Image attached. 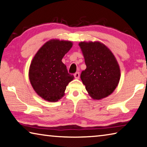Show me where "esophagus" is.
<instances>
[{"mask_svg": "<svg viewBox=\"0 0 147 147\" xmlns=\"http://www.w3.org/2000/svg\"><path fill=\"white\" fill-rule=\"evenodd\" d=\"M79 76H80V74H79V72H76V73L74 74V77H75L76 79H79Z\"/></svg>", "mask_w": 147, "mask_h": 147, "instance_id": "34e87169", "label": "esophagus"}]
</instances>
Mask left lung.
Here are the masks:
<instances>
[{
    "mask_svg": "<svg viewBox=\"0 0 147 147\" xmlns=\"http://www.w3.org/2000/svg\"><path fill=\"white\" fill-rule=\"evenodd\" d=\"M86 68L81 79L88 94L94 99H101L111 94L120 79V68L109 48L100 42H81Z\"/></svg>",
    "mask_w": 147,
    "mask_h": 147,
    "instance_id": "1",
    "label": "left lung"
}]
</instances>
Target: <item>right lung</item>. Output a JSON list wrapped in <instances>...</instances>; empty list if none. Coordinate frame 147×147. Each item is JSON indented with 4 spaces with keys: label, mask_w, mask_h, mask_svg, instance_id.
Segmentation results:
<instances>
[{
    "label": "right lung",
    "mask_w": 147,
    "mask_h": 147,
    "mask_svg": "<svg viewBox=\"0 0 147 147\" xmlns=\"http://www.w3.org/2000/svg\"><path fill=\"white\" fill-rule=\"evenodd\" d=\"M71 41L51 39L35 54L31 63L29 79L36 93L46 101L56 102L64 96L66 86L74 79L62 59L70 50Z\"/></svg>",
    "instance_id": "add662e5"
}]
</instances>
